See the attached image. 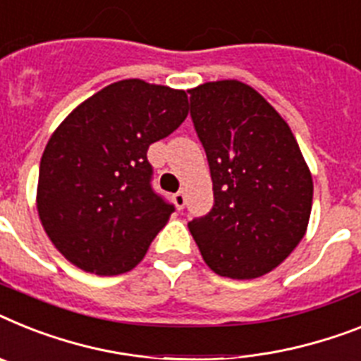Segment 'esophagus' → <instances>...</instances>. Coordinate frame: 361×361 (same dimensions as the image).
Returning a JSON list of instances; mask_svg holds the SVG:
<instances>
[{
  "instance_id": "esophagus-1",
  "label": "esophagus",
  "mask_w": 361,
  "mask_h": 361,
  "mask_svg": "<svg viewBox=\"0 0 361 361\" xmlns=\"http://www.w3.org/2000/svg\"><path fill=\"white\" fill-rule=\"evenodd\" d=\"M172 200H174V204L178 209L185 207V192H183V190H178V192L172 196Z\"/></svg>"
}]
</instances>
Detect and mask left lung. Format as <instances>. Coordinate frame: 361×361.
Segmentation results:
<instances>
[{"label": "left lung", "instance_id": "obj_1", "mask_svg": "<svg viewBox=\"0 0 361 361\" xmlns=\"http://www.w3.org/2000/svg\"><path fill=\"white\" fill-rule=\"evenodd\" d=\"M189 93L214 195L211 211L189 229L218 275L260 277L305 237L314 195L310 171L288 124L253 87L218 80Z\"/></svg>", "mask_w": 361, "mask_h": 361}]
</instances>
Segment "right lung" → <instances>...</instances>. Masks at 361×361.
Segmentation results:
<instances>
[{
    "mask_svg": "<svg viewBox=\"0 0 361 361\" xmlns=\"http://www.w3.org/2000/svg\"><path fill=\"white\" fill-rule=\"evenodd\" d=\"M185 117V92L130 78L90 97L51 135L36 202L47 237L71 264L119 275L143 260L174 213L152 187L147 150Z\"/></svg>",
    "mask_w": 361,
    "mask_h": 361,
    "instance_id": "add662e5",
    "label": "right lung"
}]
</instances>
